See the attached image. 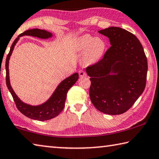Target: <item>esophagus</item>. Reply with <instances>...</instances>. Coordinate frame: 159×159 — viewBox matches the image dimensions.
I'll use <instances>...</instances> for the list:
<instances>
[{
	"label": "esophagus",
	"mask_w": 159,
	"mask_h": 159,
	"mask_svg": "<svg viewBox=\"0 0 159 159\" xmlns=\"http://www.w3.org/2000/svg\"><path fill=\"white\" fill-rule=\"evenodd\" d=\"M79 75L80 77H86L87 76V72H86L84 70H80L79 71Z\"/></svg>",
	"instance_id": "esophagus-1"
}]
</instances>
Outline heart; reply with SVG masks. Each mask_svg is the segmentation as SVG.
<instances>
[{"label": "heart", "mask_w": 159, "mask_h": 159, "mask_svg": "<svg viewBox=\"0 0 159 159\" xmlns=\"http://www.w3.org/2000/svg\"><path fill=\"white\" fill-rule=\"evenodd\" d=\"M76 47L80 52H85L86 60L89 63L97 62L101 59L106 49V44L102 39L89 35H84L77 39Z\"/></svg>", "instance_id": "b5f03b06"}]
</instances>
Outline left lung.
I'll list each match as a JSON object with an SVG mask.
<instances>
[{"instance_id":"1","label":"left lung","mask_w":159,"mask_h":159,"mask_svg":"<svg viewBox=\"0 0 159 159\" xmlns=\"http://www.w3.org/2000/svg\"><path fill=\"white\" fill-rule=\"evenodd\" d=\"M98 33L109 38L111 47L102 59L86 70L91 77L90 99L100 112L121 115L133 106L144 90L147 59L140 42L128 30L110 27Z\"/></svg>"}]
</instances>
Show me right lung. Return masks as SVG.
Here are the masks:
<instances>
[{
    "instance_id": "1",
    "label": "right lung",
    "mask_w": 159,
    "mask_h": 159,
    "mask_svg": "<svg viewBox=\"0 0 159 159\" xmlns=\"http://www.w3.org/2000/svg\"><path fill=\"white\" fill-rule=\"evenodd\" d=\"M23 35H31L38 37L40 38L45 39L52 37V33L44 30H40L38 29H33L27 30L24 33H21L15 41L13 42L12 46L10 47V50L6 58L5 61V70H6V84L9 89L10 92L12 96L14 101L15 102L16 107L20 112L23 114L27 117L38 121H46L56 117L61 113L63 110L65 102L66 99V96L68 91L70 89L72 85L75 84L77 80L79 78V75L77 72H75L71 76L67 77L63 81L60 83L58 86L54 93L51 96L48 101L44 104L38 105V106H31V105L24 103L19 99L15 93L14 92L12 87H11L9 79V70H8V63L14 47L16 43H17L19 37Z\"/></svg>"
}]
</instances>
